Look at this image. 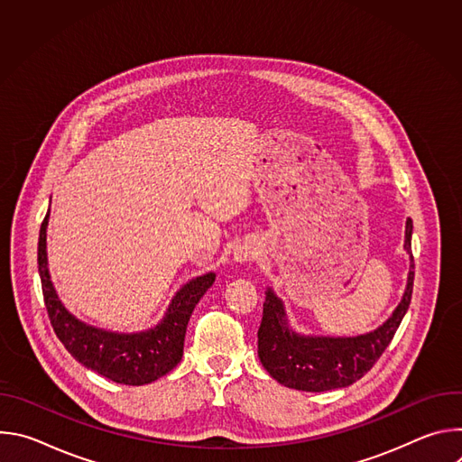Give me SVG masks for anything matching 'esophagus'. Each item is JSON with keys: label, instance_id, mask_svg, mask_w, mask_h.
<instances>
[{"label": "esophagus", "instance_id": "34e87169", "mask_svg": "<svg viewBox=\"0 0 462 462\" xmlns=\"http://www.w3.org/2000/svg\"><path fill=\"white\" fill-rule=\"evenodd\" d=\"M254 257H255V252H254V248H250V246H239V248L236 250V259H237L239 263L252 261Z\"/></svg>", "mask_w": 462, "mask_h": 462}]
</instances>
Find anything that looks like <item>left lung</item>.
I'll return each mask as SVG.
<instances>
[{"label": "left lung", "mask_w": 462, "mask_h": 462, "mask_svg": "<svg viewBox=\"0 0 462 462\" xmlns=\"http://www.w3.org/2000/svg\"><path fill=\"white\" fill-rule=\"evenodd\" d=\"M413 221H406V250L411 252ZM413 255L408 287L393 316L376 331L355 338H318L292 333L283 303L269 289L257 328V356L273 378L298 391H328L360 380L382 356L410 307L413 292Z\"/></svg>", "instance_id": "8db88e82"}]
</instances>
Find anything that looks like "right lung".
<instances>
[{"instance_id":"right-lung-1","label":"right lung","mask_w":462,"mask_h":462,"mask_svg":"<svg viewBox=\"0 0 462 462\" xmlns=\"http://www.w3.org/2000/svg\"><path fill=\"white\" fill-rule=\"evenodd\" d=\"M49 212L40 228L38 271L43 301L58 340L88 369L125 385L150 383L170 373L182 358L188 319L203 294L212 287L216 274H205L186 283L171 300L166 318L152 331L116 335L100 331L77 319L58 300L47 271L45 228Z\"/></svg>"}]
</instances>
